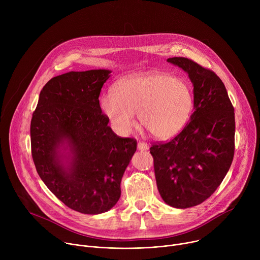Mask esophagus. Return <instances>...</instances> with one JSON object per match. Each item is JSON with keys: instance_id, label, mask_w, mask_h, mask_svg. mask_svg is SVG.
Instances as JSON below:
<instances>
[{"instance_id": "34e87169", "label": "esophagus", "mask_w": 260, "mask_h": 260, "mask_svg": "<svg viewBox=\"0 0 260 260\" xmlns=\"http://www.w3.org/2000/svg\"><path fill=\"white\" fill-rule=\"evenodd\" d=\"M137 147H138V150H141V151H146V150L149 149V146H148V145H147L146 143H144V142H139L138 145H137Z\"/></svg>"}]
</instances>
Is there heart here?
I'll use <instances>...</instances> for the list:
<instances>
[{
    "instance_id": "1",
    "label": "heart",
    "mask_w": 260,
    "mask_h": 260,
    "mask_svg": "<svg viewBox=\"0 0 260 260\" xmlns=\"http://www.w3.org/2000/svg\"><path fill=\"white\" fill-rule=\"evenodd\" d=\"M104 115L120 135L141 124L158 140H168L187 124L193 111L194 96L189 83L160 72L135 74L118 80L112 95L101 98Z\"/></svg>"
}]
</instances>
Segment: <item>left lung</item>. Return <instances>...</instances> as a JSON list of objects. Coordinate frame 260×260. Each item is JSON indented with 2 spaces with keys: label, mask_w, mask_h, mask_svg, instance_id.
Returning a JSON list of instances; mask_svg holds the SVG:
<instances>
[{
  "label": "left lung",
  "mask_w": 260,
  "mask_h": 260,
  "mask_svg": "<svg viewBox=\"0 0 260 260\" xmlns=\"http://www.w3.org/2000/svg\"><path fill=\"white\" fill-rule=\"evenodd\" d=\"M167 61L188 74L193 85V113L178 136L154 144L150 153L161 199L171 207L186 209L209 199L232 166L235 109L214 72L185 57Z\"/></svg>",
  "instance_id": "8db88e82"
}]
</instances>
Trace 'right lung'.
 Listing matches in <instances>:
<instances>
[{"label":"right lung","mask_w":260,"mask_h":260,"mask_svg":"<svg viewBox=\"0 0 260 260\" xmlns=\"http://www.w3.org/2000/svg\"><path fill=\"white\" fill-rule=\"evenodd\" d=\"M112 71L68 72L40 92L30 121L31 155L40 178L67 207L101 214L118 202L137 141L120 138L102 113L100 92Z\"/></svg>","instance_id":"obj_1"}]
</instances>
